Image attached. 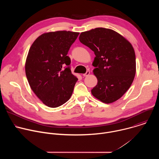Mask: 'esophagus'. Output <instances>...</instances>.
<instances>
[{"label":"esophagus","instance_id":"obj_1","mask_svg":"<svg viewBox=\"0 0 159 159\" xmlns=\"http://www.w3.org/2000/svg\"><path fill=\"white\" fill-rule=\"evenodd\" d=\"M89 74H90V72H89V70H87L85 74H83V75H84V77H87V76H88Z\"/></svg>","mask_w":159,"mask_h":159}]
</instances>
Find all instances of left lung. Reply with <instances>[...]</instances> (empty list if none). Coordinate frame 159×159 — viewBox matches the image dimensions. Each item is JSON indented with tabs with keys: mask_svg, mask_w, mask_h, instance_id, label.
Here are the masks:
<instances>
[{
	"mask_svg": "<svg viewBox=\"0 0 159 159\" xmlns=\"http://www.w3.org/2000/svg\"><path fill=\"white\" fill-rule=\"evenodd\" d=\"M80 41L96 55L93 65L98 84L92 94L104 103L121 98L131 86L136 73V58L131 44L117 32L97 28L81 33Z\"/></svg>",
	"mask_w": 159,
	"mask_h": 159,
	"instance_id": "1",
	"label": "left lung"
}]
</instances>
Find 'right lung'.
Instances as JSON below:
<instances>
[{
    "mask_svg": "<svg viewBox=\"0 0 159 159\" xmlns=\"http://www.w3.org/2000/svg\"><path fill=\"white\" fill-rule=\"evenodd\" d=\"M79 33L58 31L44 33L32 44L26 61L29 84L44 104L57 107L70 98L78 79L67 56Z\"/></svg>",
    "mask_w": 159,
    "mask_h": 159,
    "instance_id": "1",
    "label": "right lung"
}]
</instances>
